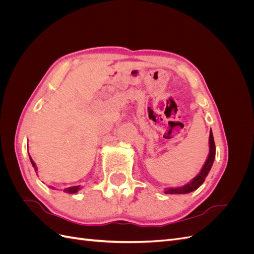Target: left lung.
Masks as SVG:
<instances>
[{
	"mask_svg": "<svg viewBox=\"0 0 254 254\" xmlns=\"http://www.w3.org/2000/svg\"><path fill=\"white\" fill-rule=\"evenodd\" d=\"M209 144H210V153H209V156H207V159L205 161L204 165L202 166L200 173H199L190 183L186 184V186L180 187V188H175V189L174 188L166 189L165 194H188V193H190V191L197 190L199 187L201 186V184L205 180V177L211 171V167L213 165L214 159H215V151H216V148H215V143H214V137H213L212 130H210Z\"/></svg>",
	"mask_w": 254,
	"mask_h": 254,
	"instance_id": "1",
	"label": "left lung"
}]
</instances>
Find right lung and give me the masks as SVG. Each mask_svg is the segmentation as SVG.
<instances>
[{
	"mask_svg": "<svg viewBox=\"0 0 254 254\" xmlns=\"http://www.w3.org/2000/svg\"><path fill=\"white\" fill-rule=\"evenodd\" d=\"M29 159H30V162H32V165L34 166V168H35V171H36V173H37V167H36V164H35V162L33 161V159L30 158V156H29ZM80 186H76V187H71V188H67V189H65L64 190V191L65 193H68V194H74V193H77V191L80 190V188H79Z\"/></svg>",
	"mask_w": 254,
	"mask_h": 254,
	"instance_id": "right-lung-1",
	"label": "right lung"
}]
</instances>
